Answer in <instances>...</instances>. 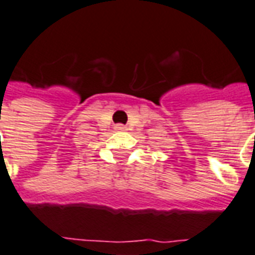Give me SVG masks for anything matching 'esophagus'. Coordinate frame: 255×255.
<instances>
[{
    "label": "esophagus",
    "instance_id": "34e87169",
    "mask_svg": "<svg viewBox=\"0 0 255 255\" xmlns=\"http://www.w3.org/2000/svg\"><path fill=\"white\" fill-rule=\"evenodd\" d=\"M125 129H126L125 126L121 125V124H120V125H116V130H120V131H122V130H125Z\"/></svg>",
    "mask_w": 255,
    "mask_h": 255
}]
</instances>
